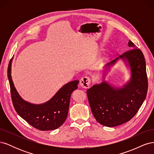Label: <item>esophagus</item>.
I'll use <instances>...</instances> for the list:
<instances>
[{"mask_svg":"<svg viewBox=\"0 0 154 154\" xmlns=\"http://www.w3.org/2000/svg\"><path fill=\"white\" fill-rule=\"evenodd\" d=\"M91 78L89 77L85 76L83 77L80 82V84L82 87L84 88H87L90 87L91 85Z\"/></svg>","mask_w":154,"mask_h":154,"instance_id":"esophagus-1","label":"esophagus"}]
</instances>
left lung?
Returning a JSON list of instances; mask_svg holds the SVG:
<instances>
[{
  "label": "left lung",
  "mask_w": 154,
  "mask_h": 154,
  "mask_svg": "<svg viewBox=\"0 0 154 154\" xmlns=\"http://www.w3.org/2000/svg\"><path fill=\"white\" fill-rule=\"evenodd\" d=\"M128 46L130 50L105 67L109 68L122 59L130 66V80L121 88L103 80L87 91L93 116L97 122L106 127H116L128 122L136 114L146 96L148 79L144 55L132 41L129 40Z\"/></svg>",
  "instance_id": "1"
}]
</instances>
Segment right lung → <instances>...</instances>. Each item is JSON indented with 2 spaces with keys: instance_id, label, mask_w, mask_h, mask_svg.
Wrapping results in <instances>:
<instances>
[{
  "instance_id": "1",
  "label": "right lung",
  "mask_w": 154,
  "mask_h": 154,
  "mask_svg": "<svg viewBox=\"0 0 154 154\" xmlns=\"http://www.w3.org/2000/svg\"><path fill=\"white\" fill-rule=\"evenodd\" d=\"M12 59L8 65V77L13 106L18 114L32 127L42 131L55 130L62 126L67 117L71 95L77 89L79 81H72L64 85L45 103L32 104L23 100L14 86L11 75Z\"/></svg>"
}]
</instances>
